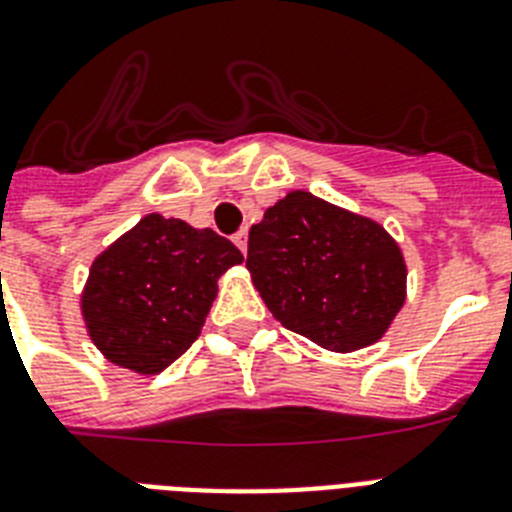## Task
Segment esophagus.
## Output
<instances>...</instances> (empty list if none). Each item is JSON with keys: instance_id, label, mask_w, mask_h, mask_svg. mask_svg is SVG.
<instances>
[{"instance_id": "esophagus-1", "label": "esophagus", "mask_w": 512, "mask_h": 512, "mask_svg": "<svg viewBox=\"0 0 512 512\" xmlns=\"http://www.w3.org/2000/svg\"><path fill=\"white\" fill-rule=\"evenodd\" d=\"M231 239H234V244H236V247H239V252H242V255H247V229L236 231V234L231 236Z\"/></svg>"}]
</instances>
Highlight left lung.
Wrapping results in <instances>:
<instances>
[{"mask_svg": "<svg viewBox=\"0 0 512 512\" xmlns=\"http://www.w3.org/2000/svg\"><path fill=\"white\" fill-rule=\"evenodd\" d=\"M247 270L283 328L336 354L380 341L406 302V260L367 216L294 190L249 229Z\"/></svg>", "mask_w": 512, "mask_h": 512, "instance_id": "left-lung-1", "label": "left lung"}]
</instances>
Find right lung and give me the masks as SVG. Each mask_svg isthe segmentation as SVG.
I'll use <instances>...</instances> for the list:
<instances>
[{
    "label": "right lung",
    "instance_id": "obj_1",
    "mask_svg": "<svg viewBox=\"0 0 512 512\" xmlns=\"http://www.w3.org/2000/svg\"><path fill=\"white\" fill-rule=\"evenodd\" d=\"M242 260L216 231L148 213L90 265L80 294L90 341L111 364L158 375L200 336L218 278Z\"/></svg>",
    "mask_w": 512,
    "mask_h": 512
}]
</instances>
